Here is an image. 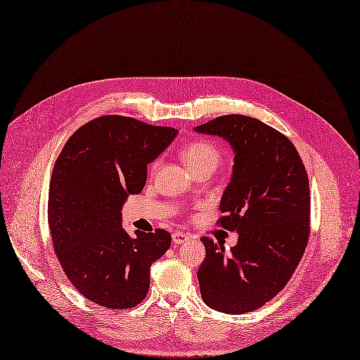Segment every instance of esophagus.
<instances>
[{
    "instance_id": "obj_1",
    "label": "esophagus",
    "mask_w": 360,
    "mask_h": 360,
    "mask_svg": "<svg viewBox=\"0 0 360 360\" xmlns=\"http://www.w3.org/2000/svg\"><path fill=\"white\" fill-rule=\"evenodd\" d=\"M191 238L190 233H185V232H174V236H172V241H174V244H184L185 241H188Z\"/></svg>"
}]
</instances>
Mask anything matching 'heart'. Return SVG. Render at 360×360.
<instances>
[{
    "label": "heart",
    "mask_w": 360,
    "mask_h": 360,
    "mask_svg": "<svg viewBox=\"0 0 360 360\" xmlns=\"http://www.w3.org/2000/svg\"><path fill=\"white\" fill-rule=\"evenodd\" d=\"M181 158L186 167L195 172L201 167H216L221 159V153L212 143L193 141L182 148Z\"/></svg>",
    "instance_id": "heart-1"
}]
</instances>
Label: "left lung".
Returning <instances> with one entry per match:
<instances>
[{"instance_id": "1", "label": "left lung", "mask_w": 360, "mask_h": 360, "mask_svg": "<svg viewBox=\"0 0 360 360\" xmlns=\"http://www.w3.org/2000/svg\"><path fill=\"white\" fill-rule=\"evenodd\" d=\"M194 131L225 139L233 151L219 224L238 233L229 253L222 243L201 238L206 247L197 272L201 299L217 311L241 315L274 299L304 253L307 174L290 139L259 119L226 115Z\"/></svg>"}]
</instances>
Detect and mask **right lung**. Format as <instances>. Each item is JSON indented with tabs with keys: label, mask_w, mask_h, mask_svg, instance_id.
<instances>
[{
	"label": "right lung",
	"mask_w": 360,
	"mask_h": 360,
	"mask_svg": "<svg viewBox=\"0 0 360 360\" xmlns=\"http://www.w3.org/2000/svg\"><path fill=\"white\" fill-rule=\"evenodd\" d=\"M178 129L124 116H101L77 129L54 165L49 225L57 259L85 299L108 309L141 303L150 268L170 247V233L122 226V207L143 191L147 165Z\"/></svg>",
	"instance_id": "right-lung-1"
}]
</instances>
